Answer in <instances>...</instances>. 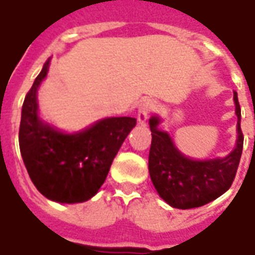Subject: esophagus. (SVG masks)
Listing matches in <instances>:
<instances>
[{"label":"esophagus","mask_w":255,"mask_h":255,"mask_svg":"<svg viewBox=\"0 0 255 255\" xmlns=\"http://www.w3.org/2000/svg\"><path fill=\"white\" fill-rule=\"evenodd\" d=\"M154 104L150 100H143L138 106V123L139 124H144L147 122V117H149L150 112L153 111Z\"/></svg>","instance_id":"1"}]
</instances>
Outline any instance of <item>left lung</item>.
<instances>
[{"mask_svg": "<svg viewBox=\"0 0 255 255\" xmlns=\"http://www.w3.org/2000/svg\"><path fill=\"white\" fill-rule=\"evenodd\" d=\"M235 102V147L225 157L195 160L177 149L171 135L160 129L158 115L150 117L151 146L149 153V173L158 195L169 206L176 209L199 208L223 195L234 182L243 150L241 129V106L238 93Z\"/></svg>", "mask_w": 255, "mask_h": 255, "instance_id": "obj_1", "label": "left lung"}]
</instances>
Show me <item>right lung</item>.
<instances>
[{
	"mask_svg": "<svg viewBox=\"0 0 255 255\" xmlns=\"http://www.w3.org/2000/svg\"><path fill=\"white\" fill-rule=\"evenodd\" d=\"M50 67L47 60L25 95L19 129L20 153L36 190L58 203L89 201L105 182L117 151L136 124L133 117H105L65 132L39 115L38 90Z\"/></svg>",
	"mask_w": 255,
	"mask_h": 255,
	"instance_id": "1",
	"label": "right lung"
}]
</instances>
